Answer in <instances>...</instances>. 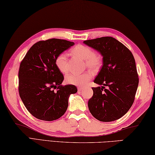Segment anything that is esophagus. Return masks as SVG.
Here are the masks:
<instances>
[{
	"instance_id": "esophagus-1",
	"label": "esophagus",
	"mask_w": 155,
	"mask_h": 155,
	"mask_svg": "<svg viewBox=\"0 0 155 155\" xmlns=\"http://www.w3.org/2000/svg\"><path fill=\"white\" fill-rule=\"evenodd\" d=\"M83 89V87H78V91H82Z\"/></svg>"
}]
</instances>
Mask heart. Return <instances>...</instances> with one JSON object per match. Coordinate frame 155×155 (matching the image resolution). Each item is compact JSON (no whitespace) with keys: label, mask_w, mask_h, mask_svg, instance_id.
Masks as SVG:
<instances>
[{"label":"heart","mask_w":155,"mask_h":155,"mask_svg":"<svg viewBox=\"0 0 155 155\" xmlns=\"http://www.w3.org/2000/svg\"><path fill=\"white\" fill-rule=\"evenodd\" d=\"M71 54L83 60H85V66L93 71H97L102 65V58L100 54L95 53L91 47L77 45L70 50ZM55 65L60 71L66 74L68 72V58L64 53L59 54L55 58ZM93 77L91 71H87L82 74L70 73L66 77V83L77 86H85Z\"/></svg>","instance_id":"obj_1"}]
</instances>
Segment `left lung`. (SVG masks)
I'll return each instance as SVG.
<instances>
[{"mask_svg": "<svg viewBox=\"0 0 155 155\" xmlns=\"http://www.w3.org/2000/svg\"><path fill=\"white\" fill-rule=\"evenodd\" d=\"M83 43L103 57L102 67L94 80L102 86L92 88L94 95L88 102L89 110L100 121H114L124 116L134 102L139 78L134 55L124 45L110 36Z\"/></svg>", "mask_w": 155, "mask_h": 155, "instance_id": "obj_1", "label": "left lung"}]
</instances>
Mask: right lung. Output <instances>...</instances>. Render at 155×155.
Instances as JSON below:
<instances>
[{"label": "right lung", "mask_w": 155, "mask_h": 155, "mask_svg": "<svg viewBox=\"0 0 155 155\" xmlns=\"http://www.w3.org/2000/svg\"><path fill=\"white\" fill-rule=\"evenodd\" d=\"M74 45L58 38L38 41L21 61L19 96L36 119L47 121L58 119L68 108L70 95L77 92L74 85H61L64 76L55 65L56 57Z\"/></svg>", "instance_id": "obj_1"}]
</instances>
